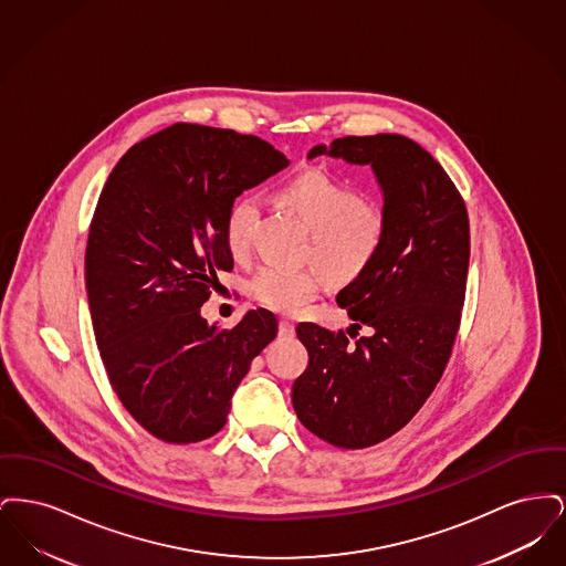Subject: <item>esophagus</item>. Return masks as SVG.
I'll return each mask as SVG.
<instances>
[{
  "label": "esophagus",
  "mask_w": 566,
  "mask_h": 566,
  "mask_svg": "<svg viewBox=\"0 0 566 566\" xmlns=\"http://www.w3.org/2000/svg\"><path fill=\"white\" fill-rule=\"evenodd\" d=\"M280 335L282 337H293L295 335V324L291 323L289 318L280 321Z\"/></svg>",
  "instance_id": "34e87169"
}]
</instances>
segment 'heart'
<instances>
[{
	"label": "heart",
	"mask_w": 566,
	"mask_h": 566,
	"mask_svg": "<svg viewBox=\"0 0 566 566\" xmlns=\"http://www.w3.org/2000/svg\"><path fill=\"white\" fill-rule=\"evenodd\" d=\"M277 197L310 231L305 254L337 280L358 277L376 261L388 238L390 216L386 206L360 197L352 185L324 169L298 174L280 189ZM256 216V197L240 195L231 201L222 222L231 256H245ZM248 291L261 305L293 314L323 291V275L314 268L280 270L265 265L250 277Z\"/></svg>",
	"instance_id": "obj_1"
}]
</instances>
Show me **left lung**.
I'll return each mask as SVG.
<instances>
[{"label":"left lung","mask_w":566,"mask_h":566,"mask_svg":"<svg viewBox=\"0 0 566 566\" xmlns=\"http://www.w3.org/2000/svg\"><path fill=\"white\" fill-rule=\"evenodd\" d=\"M371 165L390 229L376 261L337 305L354 324L296 326L307 369L293 384L296 418L331 446L360 450L401 431L452 356L469 273V214L446 169L397 134L337 137L310 157ZM365 325L370 333L358 338Z\"/></svg>","instance_id":"obj_1"}]
</instances>
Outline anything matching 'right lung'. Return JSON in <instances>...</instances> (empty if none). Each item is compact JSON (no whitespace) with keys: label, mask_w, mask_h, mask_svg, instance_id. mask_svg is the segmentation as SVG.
<instances>
[{"label":"right lung","mask_w":566,"mask_h":566,"mask_svg":"<svg viewBox=\"0 0 566 566\" xmlns=\"http://www.w3.org/2000/svg\"><path fill=\"white\" fill-rule=\"evenodd\" d=\"M289 159L256 135L176 123L114 165L88 229L84 280L109 384L165 443L220 431L254 356L277 333L268 310L218 331L201 305L233 270L231 201Z\"/></svg>","instance_id":"add662e5"}]
</instances>
